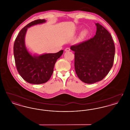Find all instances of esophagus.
Returning <instances> with one entry per match:
<instances>
[{
	"label": "esophagus",
	"mask_w": 130,
	"mask_h": 130,
	"mask_svg": "<svg viewBox=\"0 0 130 130\" xmlns=\"http://www.w3.org/2000/svg\"><path fill=\"white\" fill-rule=\"evenodd\" d=\"M70 51V49L69 48H66L65 49V52H69Z\"/></svg>",
	"instance_id": "obj_1"
}]
</instances>
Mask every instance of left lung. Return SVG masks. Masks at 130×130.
Segmentation results:
<instances>
[{
    "label": "left lung",
    "mask_w": 130,
    "mask_h": 130,
    "mask_svg": "<svg viewBox=\"0 0 130 130\" xmlns=\"http://www.w3.org/2000/svg\"><path fill=\"white\" fill-rule=\"evenodd\" d=\"M93 37L73 45L75 73L81 80L92 84L102 80L112 67L115 47L111 34L99 23Z\"/></svg>",
    "instance_id": "1"
}]
</instances>
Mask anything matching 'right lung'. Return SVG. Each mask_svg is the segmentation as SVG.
<instances>
[{
  "label": "right lung",
  "mask_w": 130,
  "mask_h": 130,
  "mask_svg": "<svg viewBox=\"0 0 130 130\" xmlns=\"http://www.w3.org/2000/svg\"><path fill=\"white\" fill-rule=\"evenodd\" d=\"M45 19H37L31 22L21 29L13 45V53L17 70L27 82L40 84L49 80L53 74L56 60L62 55L63 50L54 54L32 56L27 49L25 37L28 28L45 23Z\"/></svg>",
  "instance_id": "obj_1"
}]
</instances>
